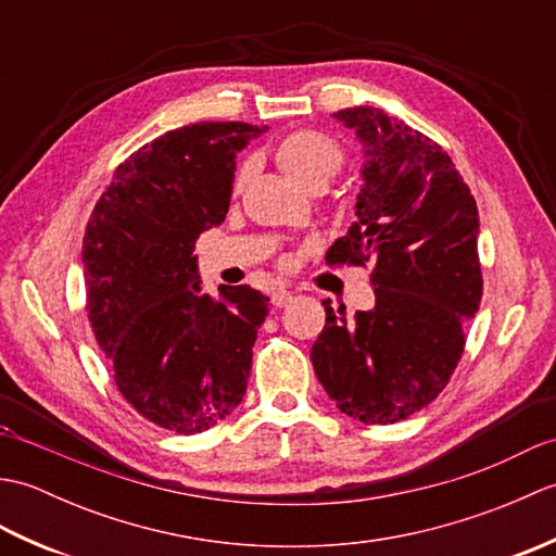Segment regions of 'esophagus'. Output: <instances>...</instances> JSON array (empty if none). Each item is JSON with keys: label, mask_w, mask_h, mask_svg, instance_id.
I'll use <instances>...</instances> for the list:
<instances>
[{"label": "esophagus", "mask_w": 556, "mask_h": 556, "mask_svg": "<svg viewBox=\"0 0 556 556\" xmlns=\"http://www.w3.org/2000/svg\"><path fill=\"white\" fill-rule=\"evenodd\" d=\"M269 301H271V305H275V308H285V305H289L293 301V293L289 289H275V291H271Z\"/></svg>", "instance_id": "34e87169"}]
</instances>
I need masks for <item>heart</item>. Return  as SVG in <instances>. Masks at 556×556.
Wrapping results in <instances>:
<instances>
[{
    "label": "heart",
    "instance_id": "heart-1",
    "mask_svg": "<svg viewBox=\"0 0 556 556\" xmlns=\"http://www.w3.org/2000/svg\"><path fill=\"white\" fill-rule=\"evenodd\" d=\"M275 160L291 181L311 193H320L332 184L346 164V150L334 136L315 128H299L285 136L275 148ZM248 164L233 174V193H241L248 181Z\"/></svg>",
    "mask_w": 556,
    "mask_h": 556
}]
</instances>
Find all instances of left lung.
<instances>
[{"instance_id": "1", "label": "left lung", "mask_w": 556, "mask_h": 556, "mask_svg": "<svg viewBox=\"0 0 556 556\" xmlns=\"http://www.w3.org/2000/svg\"><path fill=\"white\" fill-rule=\"evenodd\" d=\"M365 143L358 222L329 267L372 265L375 308L337 317L311 351L317 380L349 418L399 422L440 396L482 299L478 205L442 146L375 108L334 114Z\"/></svg>"}]
</instances>
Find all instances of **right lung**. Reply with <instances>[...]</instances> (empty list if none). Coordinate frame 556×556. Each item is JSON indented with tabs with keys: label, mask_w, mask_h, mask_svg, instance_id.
I'll return each mask as SVG.
<instances>
[{
	"label": "right lung",
	"mask_w": 556,
	"mask_h": 556,
	"mask_svg": "<svg viewBox=\"0 0 556 556\" xmlns=\"http://www.w3.org/2000/svg\"><path fill=\"white\" fill-rule=\"evenodd\" d=\"M265 126L200 122L114 169L83 236L86 311L119 394L146 420L203 432L241 404L267 296L198 293L195 241L227 217L233 157Z\"/></svg>",
	"instance_id": "1"
}]
</instances>
